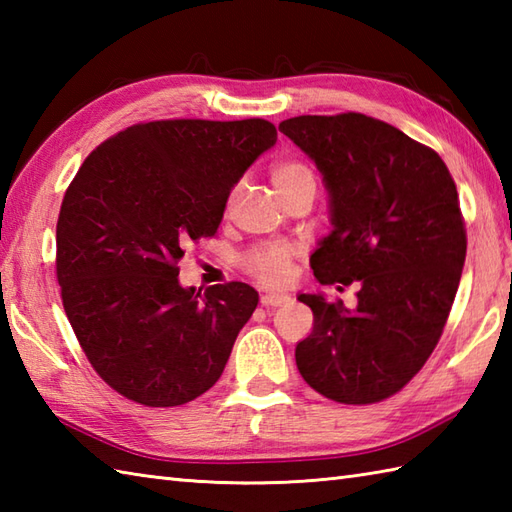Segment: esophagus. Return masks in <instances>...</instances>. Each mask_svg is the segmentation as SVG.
<instances>
[{
	"label": "esophagus",
	"instance_id": "obj_1",
	"mask_svg": "<svg viewBox=\"0 0 512 512\" xmlns=\"http://www.w3.org/2000/svg\"><path fill=\"white\" fill-rule=\"evenodd\" d=\"M262 306H266V308H277V306H281V303H288L290 301V297L288 295H279V292H266V295H262Z\"/></svg>",
	"mask_w": 512,
	"mask_h": 512
}]
</instances>
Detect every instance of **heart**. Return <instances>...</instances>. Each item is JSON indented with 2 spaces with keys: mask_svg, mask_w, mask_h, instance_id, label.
<instances>
[{
  "mask_svg": "<svg viewBox=\"0 0 512 512\" xmlns=\"http://www.w3.org/2000/svg\"><path fill=\"white\" fill-rule=\"evenodd\" d=\"M270 176L281 198H286L299 187H317V176H314V169L299 158H288L279 160L270 169ZM297 255V248L292 244H264L250 250L246 255V268L248 273L257 277L264 284H281L290 275V262L292 257Z\"/></svg>",
  "mask_w": 512,
  "mask_h": 512,
  "instance_id": "b5f03b06",
  "label": "heart"
}]
</instances>
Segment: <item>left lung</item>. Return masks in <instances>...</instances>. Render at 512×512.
Masks as SVG:
<instances>
[{
  "instance_id": "left-lung-1",
  "label": "left lung",
  "mask_w": 512,
  "mask_h": 512,
  "mask_svg": "<svg viewBox=\"0 0 512 512\" xmlns=\"http://www.w3.org/2000/svg\"><path fill=\"white\" fill-rule=\"evenodd\" d=\"M279 132L330 191L332 231L310 257L314 277L361 286L354 310L299 295L314 328L297 367L321 396L372 405L420 372L447 325L466 257L458 189L436 151L372 116H295Z\"/></svg>"
}]
</instances>
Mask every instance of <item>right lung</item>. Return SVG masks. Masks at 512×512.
I'll list each match as a JSON object with an SVG mask.
<instances>
[{"label":"right lung","instance_id":"1","mask_svg":"<svg viewBox=\"0 0 512 512\" xmlns=\"http://www.w3.org/2000/svg\"><path fill=\"white\" fill-rule=\"evenodd\" d=\"M277 143L264 118L138 123L85 158L63 195L57 279L90 365L145 407H178L222 376L259 295L242 281L182 288L178 262L213 237L226 200Z\"/></svg>","mask_w":512,"mask_h":512}]
</instances>
